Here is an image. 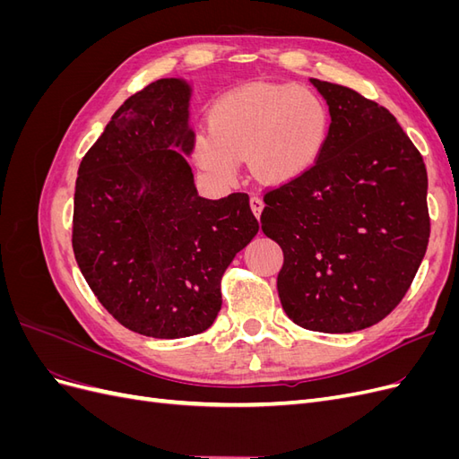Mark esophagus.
Returning a JSON list of instances; mask_svg holds the SVG:
<instances>
[{
  "label": "esophagus",
  "instance_id": "esophagus-1",
  "mask_svg": "<svg viewBox=\"0 0 459 459\" xmlns=\"http://www.w3.org/2000/svg\"><path fill=\"white\" fill-rule=\"evenodd\" d=\"M262 208H264L262 199H260L258 195H253V197H251V211H253V214H255L256 218H260V214H262Z\"/></svg>",
  "mask_w": 459,
  "mask_h": 459
}]
</instances>
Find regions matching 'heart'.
<instances>
[{"mask_svg":"<svg viewBox=\"0 0 459 459\" xmlns=\"http://www.w3.org/2000/svg\"><path fill=\"white\" fill-rule=\"evenodd\" d=\"M208 124L211 132L195 137L193 159L220 182H231L245 159L264 184L293 182L319 160L329 140L324 101L295 86L231 91L212 107Z\"/></svg>","mask_w":459,"mask_h":459,"instance_id":"1","label":"heart"}]
</instances>
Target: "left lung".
Instances as JSON below:
<instances>
[{"mask_svg":"<svg viewBox=\"0 0 459 459\" xmlns=\"http://www.w3.org/2000/svg\"><path fill=\"white\" fill-rule=\"evenodd\" d=\"M329 140L312 169L264 189L262 231L283 251L277 293L290 322L322 333L379 324L425 256L430 218L421 152L391 110L312 78Z\"/></svg>","mask_w":459,"mask_h":459,"instance_id":"left-lung-1","label":"left lung"}]
</instances>
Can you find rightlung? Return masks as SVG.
I'll use <instances>...</instances> for the list:
<instances>
[{
	"label": "right lung",
	"instance_id": "add662e5",
	"mask_svg": "<svg viewBox=\"0 0 459 459\" xmlns=\"http://www.w3.org/2000/svg\"><path fill=\"white\" fill-rule=\"evenodd\" d=\"M189 88L162 78L128 97L78 169L73 251L103 308L152 339L199 335L221 275L258 233L247 193L197 195L186 157Z\"/></svg>",
	"mask_w": 459,
	"mask_h": 459
}]
</instances>
